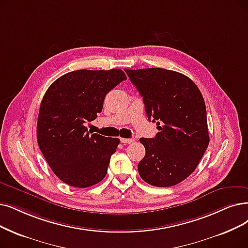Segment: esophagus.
Segmentation results:
<instances>
[{"label":"esophagus","instance_id":"34e87169","mask_svg":"<svg viewBox=\"0 0 248 248\" xmlns=\"http://www.w3.org/2000/svg\"><path fill=\"white\" fill-rule=\"evenodd\" d=\"M121 142L124 144H130L134 142V140H132V138H121Z\"/></svg>","mask_w":248,"mask_h":248}]
</instances>
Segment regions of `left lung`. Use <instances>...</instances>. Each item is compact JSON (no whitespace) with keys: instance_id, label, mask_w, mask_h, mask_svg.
<instances>
[{"instance_id":"obj_1","label":"left lung","mask_w":248,"mask_h":248,"mask_svg":"<svg viewBox=\"0 0 248 248\" xmlns=\"http://www.w3.org/2000/svg\"><path fill=\"white\" fill-rule=\"evenodd\" d=\"M142 96L154 138L141 137L145 155L138 164L142 180L169 187L182 182L199 165L210 142L206 108L199 87L179 72L162 68L124 69Z\"/></svg>"}]
</instances>
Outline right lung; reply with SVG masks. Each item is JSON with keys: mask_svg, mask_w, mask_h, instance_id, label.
Instances as JSON below:
<instances>
[{"mask_svg": "<svg viewBox=\"0 0 248 248\" xmlns=\"http://www.w3.org/2000/svg\"><path fill=\"white\" fill-rule=\"evenodd\" d=\"M127 77L121 69L76 70L54 81L39 108L36 137L52 171L64 183L85 188L107 175L119 138L90 134L85 123L101 113L107 93Z\"/></svg>", "mask_w": 248, "mask_h": 248, "instance_id": "add662e5", "label": "right lung"}]
</instances>
